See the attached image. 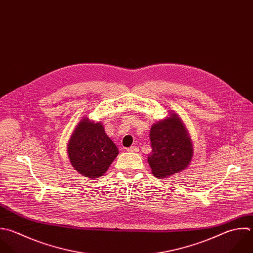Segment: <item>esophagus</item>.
Returning <instances> with one entry per match:
<instances>
[{
  "mask_svg": "<svg viewBox=\"0 0 253 253\" xmlns=\"http://www.w3.org/2000/svg\"><path fill=\"white\" fill-rule=\"evenodd\" d=\"M127 151L130 152V153H138L139 152V148L137 146H132V147L128 148Z\"/></svg>",
  "mask_w": 253,
  "mask_h": 253,
  "instance_id": "esophagus-1",
  "label": "esophagus"
}]
</instances>
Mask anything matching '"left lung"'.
Instances as JSON below:
<instances>
[{"label": "left lung", "mask_w": 253, "mask_h": 253, "mask_svg": "<svg viewBox=\"0 0 253 253\" xmlns=\"http://www.w3.org/2000/svg\"><path fill=\"white\" fill-rule=\"evenodd\" d=\"M152 152L148 162L156 177L168 176L184 170L193 157V148L187 129L179 116L170 113L153 124L150 131Z\"/></svg>", "instance_id": "left-lung-1"}]
</instances>
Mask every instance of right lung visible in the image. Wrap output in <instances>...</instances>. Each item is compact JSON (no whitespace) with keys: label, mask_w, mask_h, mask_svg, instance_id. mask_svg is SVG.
Wrapping results in <instances>:
<instances>
[{"label":"right lung","mask_w":253,"mask_h":253,"mask_svg":"<svg viewBox=\"0 0 253 253\" xmlns=\"http://www.w3.org/2000/svg\"><path fill=\"white\" fill-rule=\"evenodd\" d=\"M70 163L81 174L98 178L118 155V149L106 135L100 122L84 118L74 130L67 147Z\"/></svg>","instance_id":"obj_1"}]
</instances>
